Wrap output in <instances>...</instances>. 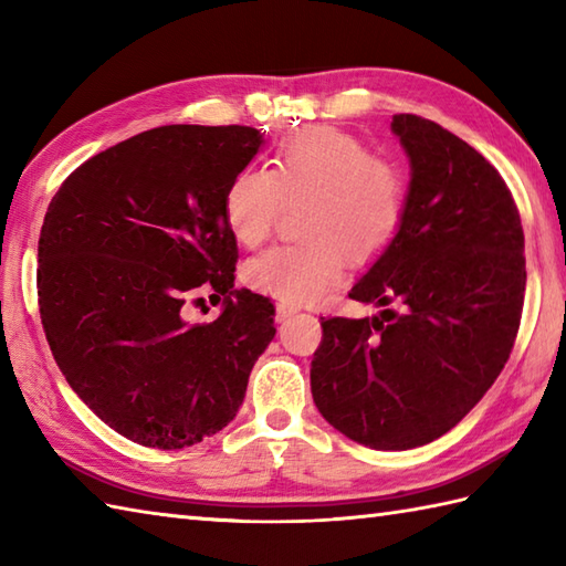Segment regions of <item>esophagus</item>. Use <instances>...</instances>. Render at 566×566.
<instances>
[{"instance_id":"esophagus-1","label":"esophagus","mask_w":566,"mask_h":566,"mask_svg":"<svg viewBox=\"0 0 566 566\" xmlns=\"http://www.w3.org/2000/svg\"><path fill=\"white\" fill-rule=\"evenodd\" d=\"M296 306H290V304H276V321H286L290 316L296 314Z\"/></svg>"}]
</instances>
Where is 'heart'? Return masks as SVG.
Masks as SVG:
<instances>
[{
    "instance_id": "b5f03b06",
    "label": "heart",
    "mask_w": 566,
    "mask_h": 566,
    "mask_svg": "<svg viewBox=\"0 0 566 566\" xmlns=\"http://www.w3.org/2000/svg\"><path fill=\"white\" fill-rule=\"evenodd\" d=\"M306 201L302 243L272 248L250 260L243 280L284 304H311L338 286L347 255L379 258L399 233L406 211V179L338 128H308L276 150L270 170L243 167L226 187L223 221L238 245L268 243L284 203Z\"/></svg>"
}]
</instances>
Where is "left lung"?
<instances>
[{
  "instance_id": "obj_1",
  "label": "left lung",
  "mask_w": 566,
  "mask_h": 566,
  "mask_svg": "<svg viewBox=\"0 0 566 566\" xmlns=\"http://www.w3.org/2000/svg\"><path fill=\"white\" fill-rule=\"evenodd\" d=\"M411 160L403 223L350 298L375 318L321 321L311 394L343 436L411 450L454 428L509 363L525 296L521 213L499 170L436 122L396 114Z\"/></svg>"
}]
</instances>
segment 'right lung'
Segmentation results:
<instances>
[{"label": "right lung", "instance_id": "obj_1", "mask_svg": "<svg viewBox=\"0 0 566 566\" xmlns=\"http://www.w3.org/2000/svg\"><path fill=\"white\" fill-rule=\"evenodd\" d=\"M252 126H160L82 163L39 238V311L80 399L143 448L216 436L245 399L274 338V304L233 290L238 245L223 221L231 179L255 158ZM199 289L224 298L187 324Z\"/></svg>", "mask_w": 566, "mask_h": 566}]
</instances>
